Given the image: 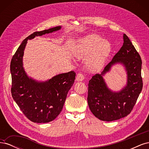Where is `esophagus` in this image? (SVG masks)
<instances>
[{"mask_svg":"<svg viewBox=\"0 0 149 149\" xmlns=\"http://www.w3.org/2000/svg\"><path fill=\"white\" fill-rule=\"evenodd\" d=\"M84 75L82 73H78L76 76V80L77 81H82L83 80H84Z\"/></svg>","mask_w":149,"mask_h":149,"instance_id":"esophagus-1","label":"esophagus"}]
</instances>
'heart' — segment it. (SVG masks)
Returning <instances> with one entry per match:
<instances>
[{
  "label": "heart",
  "mask_w": 149,
  "mask_h": 149,
  "mask_svg": "<svg viewBox=\"0 0 149 149\" xmlns=\"http://www.w3.org/2000/svg\"><path fill=\"white\" fill-rule=\"evenodd\" d=\"M111 52L109 41L97 34H89L78 38L73 47V54L78 59H86V64L91 72L100 71Z\"/></svg>",
  "instance_id": "b5f03b06"
}]
</instances>
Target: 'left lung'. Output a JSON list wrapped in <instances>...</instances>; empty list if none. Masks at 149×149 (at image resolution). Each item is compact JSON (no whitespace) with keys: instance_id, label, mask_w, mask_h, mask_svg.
<instances>
[{"instance_id":"8db88e82","label":"left lung","mask_w":149,"mask_h":149,"mask_svg":"<svg viewBox=\"0 0 149 149\" xmlns=\"http://www.w3.org/2000/svg\"><path fill=\"white\" fill-rule=\"evenodd\" d=\"M123 40V47L111 61L101 74L93 76L89 81L88 106L92 113L101 120H116L129 114L142 89L141 58L125 34ZM117 64L125 67L127 83L120 91L114 92L108 88L103 77Z\"/></svg>"}]
</instances>
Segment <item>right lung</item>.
I'll return each mask as SVG.
<instances>
[{
  "label": "right lung",
  "mask_w": 149,
  "mask_h": 149,
  "mask_svg": "<svg viewBox=\"0 0 149 149\" xmlns=\"http://www.w3.org/2000/svg\"><path fill=\"white\" fill-rule=\"evenodd\" d=\"M61 29V26H58L31 34L22 42L11 60L12 97L24 114L33 123H49L60 114L67 94L74 82L76 73L71 71L45 81L29 77L23 66L25 48L28 40Z\"/></svg>",
  "instance_id": "right-lung-1"
}]
</instances>
